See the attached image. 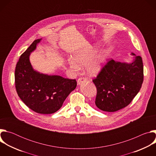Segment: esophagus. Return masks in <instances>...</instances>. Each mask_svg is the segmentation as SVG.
Listing matches in <instances>:
<instances>
[{
    "instance_id": "esophagus-1",
    "label": "esophagus",
    "mask_w": 156,
    "mask_h": 156,
    "mask_svg": "<svg viewBox=\"0 0 156 156\" xmlns=\"http://www.w3.org/2000/svg\"><path fill=\"white\" fill-rule=\"evenodd\" d=\"M86 80V78L84 77H81V78H79L78 80H77V84L78 85H80L83 81Z\"/></svg>"
}]
</instances>
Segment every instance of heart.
Listing matches in <instances>:
<instances>
[{"mask_svg":"<svg viewBox=\"0 0 156 156\" xmlns=\"http://www.w3.org/2000/svg\"><path fill=\"white\" fill-rule=\"evenodd\" d=\"M94 55V51H90L84 52H79L74 55V60L70 58L69 60V64L71 67L78 70L79 69V66H81L86 65L91 60ZM105 52H103L98 55L96 58L91 60L87 64V72L91 75H95L100 70L102 65L105 59Z\"/></svg>","mask_w":156,"mask_h":156,"instance_id":"heart-1","label":"heart"}]
</instances>
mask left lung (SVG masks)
I'll list each match as a JSON object with an SVG mask.
<instances>
[{
	"label": "left lung",
	"instance_id": "1",
	"mask_svg": "<svg viewBox=\"0 0 156 156\" xmlns=\"http://www.w3.org/2000/svg\"><path fill=\"white\" fill-rule=\"evenodd\" d=\"M135 55L131 63L110 59L103 66L96 78V105L105 112H115L130 104L141 87L144 73L140 56Z\"/></svg>",
	"mask_w": 156,
	"mask_h": 156
}]
</instances>
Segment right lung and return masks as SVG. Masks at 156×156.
I'll use <instances>...</instances> for the list:
<instances>
[{
    "label": "right lung",
    "mask_w": 156,
    "mask_h": 156,
    "mask_svg": "<svg viewBox=\"0 0 156 156\" xmlns=\"http://www.w3.org/2000/svg\"><path fill=\"white\" fill-rule=\"evenodd\" d=\"M41 39L34 40L18 61L15 72V88L25 104L41 114H53L60 108L69 94L76 87L75 79L47 75L34 71L29 57Z\"/></svg>",
    "instance_id": "add662e5"
}]
</instances>
